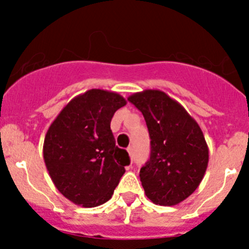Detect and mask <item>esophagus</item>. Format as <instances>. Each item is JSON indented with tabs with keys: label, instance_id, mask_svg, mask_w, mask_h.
Here are the masks:
<instances>
[{
	"label": "esophagus",
	"instance_id": "esophagus-1",
	"mask_svg": "<svg viewBox=\"0 0 249 249\" xmlns=\"http://www.w3.org/2000/svg\"><path fill=\"white\" fill-rule=\"evenodd\" d=\"M127 153H129V157L131 158V160H132V147L127 148Z\"/></svg>",
	"mask_w": 249,
	"mask_h": 249
}]
</instances>
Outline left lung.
Listing matches in <instances>:
<instances>
[{
	"label": "left lung",
	"mask_w": 249,
	"mask_h": 249,
	"mask_svg": "<svg viewBox=\"0 0 249 249\" xmlns=\"http://www.w3.org/2000/svg\"><path fill=\"white\" fill-rule=\"evenodd\" d=\"M127 100L142 112L150 136V158L140 171L145 195L157 205H178L196 190L207 169L202 130L161 90H143Z\"/></svg>",
	"instance_id": "left-lung-1"
}]
</instances>
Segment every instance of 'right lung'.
Returning a JSON list of instances; mask_svg holds the SVG:
<instances>
[{
  "label": "right lung",
  "instance_id": "1",
  "mask_svg": "<svg viewBox=\"0 0 249 249\" xmlns=\"http://www.w3.org/2000/svg\"><path fill=\"white\" fill-rule=\"evenodd\" d=\"M126 105L119 94L91 89L73 97L48 129L43 159L56 189L82 207H96L112 197L130 164L115 145L110 120Z\"/></svg>",
  "mask_w": 249,
  "mask_h": 249
}]
</instances>
